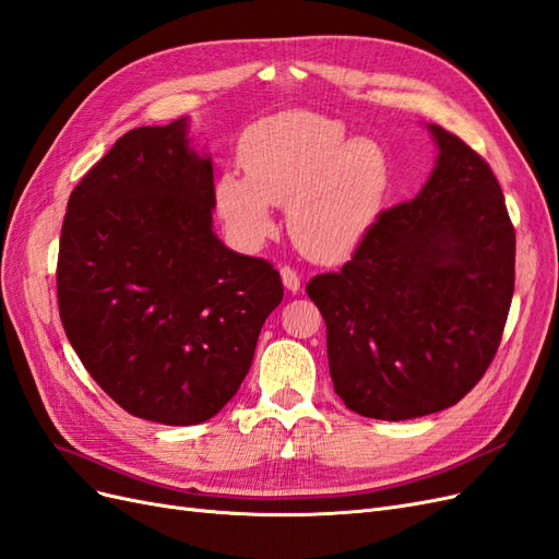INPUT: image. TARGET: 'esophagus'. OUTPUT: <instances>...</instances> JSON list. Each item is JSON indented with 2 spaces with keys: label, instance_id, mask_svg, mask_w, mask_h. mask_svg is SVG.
I'll return each mask as SVG.
<instances>
[{
  "label": "esophagus",
  "instance_id": "obj_1",
  "mask_svg": "<svg viewBox=\"0 0 559 559\" xmlns=\"http://www.w3.org/2000/svg\"><path fill=\"white\" fill-rule=\"evenodd\" d=\"M280 273H282V282H284V286H286V289H289L292 294L300 292V275L296 273V270H294V267H289V265H284V267L280 270Z\"/></svg>",
  "mask_w": 559,
  "mask_h": 559
}]
</instances>
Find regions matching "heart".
Wrapping results in <instances>:
<instances>
[{"label": "heart", "instance_id": "heart-1", "mask_svg": "<svg viewBox=\"0 0 559 559\" xmlns=\"http://www.w3.org/2000/svg\"><path fill=\"white\" fill-rule=\"evenodd\" d=\"M245 173L216 179V205L235 238L259 245L275 230L273 205H289L296 245L317 261H341L376 226L386 193V158L373 140H349L333 118L286 111L251 126Z\"/></svg>", "mask_w": 559, "mask_h": 559}]
</instances>
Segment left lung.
<instances>
[{
  "label": "left lung",
  "instance_id": "obj_1",
  "mask_svg": "<svg viewBox=\"0 0 559 559\" xmlns=\"http://www.w3.org/2000/svg\"><path fill=\"white\" fill-rule=\"evenodd\" d=\"M436 167L380 212L337 273L306 292L326 321L329 370L349 411L413 419L462 401L492 364L515 286V228L489 165L429 123Z\"/></svg>",
  "mask_w": 559,
  "mask_h": 559
}]
</instances>
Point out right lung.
Instances as JSON below:
<instances>
[{
	"instance_id": "add662e5",
	"label": "right lung",
	"mask_w": 559,
	"mask_h": 559,
	"mask_svg": "<svg viewBox=\"0 0 559 559\" xmlns=\"http://www.w3.org/2000/svg\"><path fill=\"white\" fill-rule=\"evenodd\" d=\"M186 118L142 126L83 175L67 202L58 308L91 378L134 417L189 427L238 392L282 298L265 259L212 230V158Z\"/></svg>"
}]
</instances>
